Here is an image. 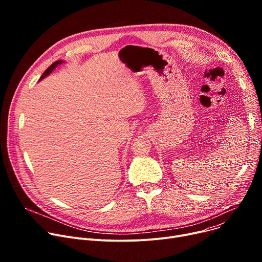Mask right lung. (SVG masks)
Wrapping results in <instances>:
<instances>
[{"mask_svg": "<svg viewBox=\"0 0 262 262\" xmlns=\"http://www.w3.org/2000/svg\"><path fill=\"white\" fill-rule=\"evenodd\" d=\"M64 61L63 60H57V61H55V62H53L48 69H47V70L43 72V74L42 75H41V77H40V79L39 80H41V79H43L45 77H47L48 75H50L54 70H55V69H56L59 64H61V63H63Z\"/></svg>", "mask_w": 262, "mask_h": 262, "instance_id": "add662e5", "label": "right lung"}]
</instances>
